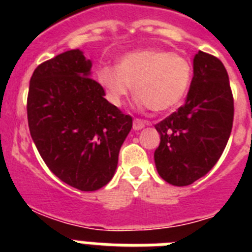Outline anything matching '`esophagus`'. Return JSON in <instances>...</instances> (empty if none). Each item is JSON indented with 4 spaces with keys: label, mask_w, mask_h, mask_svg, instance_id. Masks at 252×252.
Wrapping results in <instances>:
<instances>
[{
    "label": "esophagus",
    "mask_w": 252,
    "mask_h": 252,
    "mask_svg": "<svg viewBox=\"0 0 252 252\" xmlns=\"http://www.w3.org/2000/svg\"><path fill=\"white\" fill-rule=\"evenodd\" d=\"M145 125H149V122L142 121V120L135 119L133 120V130H141V128L145 127Z\"/></svg>",
    "instance_id": "esophagus-1"
}]
</instances>
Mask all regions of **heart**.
<instances>
[{"label":"heart","mask_w":252,"mask_h":252,"mask_svg":"<svg viewBox=\"0 0 252 252\" xmlns=\"http://www.w3.org/2000/svg\"><path fill=\"white\" fill-rule=\"evenodd\" d=\"M192 65L182 55L160 49H144L120 59L117 68L103 66L97 78L115 106H121L132 91L139 103L155 112L177 106L192 81Z\"/></svg>","instance_id":"1"}]
</instances>
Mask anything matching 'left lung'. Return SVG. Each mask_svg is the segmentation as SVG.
<instances>
[{
	"label": "left lung",
	"mask_w": 252,
	"mask_h": 252,
	"mask_svg": "<svg viewBox=\"0 0 252 252\" xmlns=\"http://www.w3.org/2000/svg\"><path fill=\"white\" fill-rule=\"evenodd\" d=\"M233 124V95L218 58L199 51L186 103L155 125L160 133L154 159L169 184L189 186L204 177L221 158Z\"/></svg>",
	"instance_id": "8db88e82"
}]
</instances>
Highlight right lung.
Here are the masks:
<instances>
[{
  "label": "right lung",
  "instance_id": "right-lung-1",
  "mask_svg": "<svg viewBox=\"0 0 252 252\" xmlns=\"http://www.w3.org/2000/svg\"><path fill=\"white\" fill-rule=\"evenodd\" d=\"M92 62L79 49L35 69L28 94V121L40 157L62 182L92 192L112 179L132 117L104 98L90 77Z\"/></svg>",
  "mask_w": 252,
  "mask_h": 252
}]
</instances>
